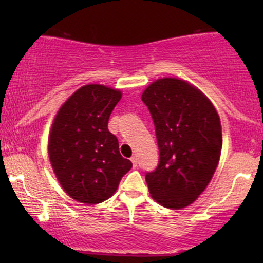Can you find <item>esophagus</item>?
Masks as SVG:
<instances>
[{
	"label": "esophagus",
	"mask_w": 263,
	"mask_h": 263,
	"mask_svg": "<svg viewBox=\"0 0 263 263\" xmlns=\"http://www.w3.org/2000/svg\"><path fill=\"white\" fill-rule=\"evenodd\" d=\"M131 162H132V164H134V168L137 167V164H138V159H137V157H136V156L131 157Z\"/></svg>",
	"instance_id": "34e87169"
}]
</instances>
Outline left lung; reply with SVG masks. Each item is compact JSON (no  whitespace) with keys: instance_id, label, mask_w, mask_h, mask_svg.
<instances>
[{"instance_id":"1","label":"left lung","mask_w":263,"mask_h":263,"mask_svg":"<svg viewBox=\"0 0 263 263\" xmlns=\"http://www.w3.org/2000/svg\"><path fill=\"white\" fill-rule=\"evenodd\" d=\"M155 123L158 165L146 182L157 203L182 209L213 178L222 147L219 115L203 92L184 80H156L142 93Z\"/></svg>"}]
</instances>
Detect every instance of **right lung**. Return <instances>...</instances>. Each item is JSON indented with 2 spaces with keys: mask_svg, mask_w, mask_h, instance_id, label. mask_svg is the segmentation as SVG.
Here are the masks:
<instances>
[{
  "mask_svg": "<svg viewBox=\"0 0 263 263\" xmlns=\"http://www.w3.org/2000/svg\"><path fill=\"white\" fill-rule=\"evenodd\" d=\"M121 91L98 84L77 90L60 107L49 136V158L60 185L75 200L98 204L116 192L131 170L107 128Z\"/></svg>",
  "mask_w": 263,
  "mask_h": 263,
  "instance_id": "add662e5",
  "label": "right lung"
}]
</instances>
